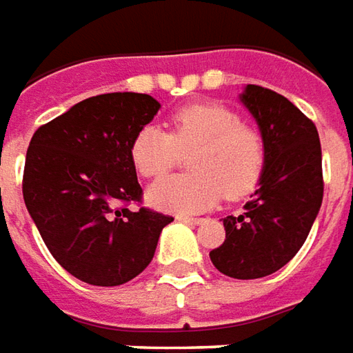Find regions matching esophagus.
I'll return each mask as SVG.
<instances>
[{
    "mask_svg": "<svg viewBox=\"0 0 353 353\" xmlns=\"http://www.w3.org/2000/svg\"><path fill=\"white\" fill-rule=\"evenodd\" d=\"M176 219H179V221H184V223H194V225L202 221V217H192V215H186V214L176 215Z\"/></svg>",
    "mask_w": 353,
    "mask_h": 353,
    "instance_id": "1",
    "label": "esophagus"
}]
</instances>
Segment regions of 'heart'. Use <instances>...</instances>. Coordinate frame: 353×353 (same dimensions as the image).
Returning a JSON list of instances; mask_svg holds the SVG:
<instances>
[{
	"instance_id": "b5f03b06",
	"label": "heart",
	"mask_w": 353,
	"mask_h": 353,
	"mask_svg": "<svg viewBox=\"0 0 353 353\" xmlns=\"http://www.w3.org/2000/svg\"><path fill=\"white\" fill-rule=\"evenodd\" d=\"M171 134L157 126H143L132 139L130 157L134 169L155 179L167 172L181 151L192 172L169 174L148 190L149 204L163 212L192 214L214 205L223 194L237 200L248 194L264 172L266 143L256 128L241 122V116L223 105L200 103L172 112Z\"/></svg>"
}]
</instances>
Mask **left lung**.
Instances as JSON below:
<instances>
[{
    "instance_id": "1",
    "label": "left lung",
    "mask_w": 353,
    "mask_h": 353,
    "mask_svg": "<svg viewBox=\"0 0 353 353\" xmlns=\"http://www.w3.org/2000/svg\"><path fill=\"white\" fill-rule=\"evenodd\" d=\"M239 99L259 124L266 165L243 214L223 219L225 241L210 259L229 278L256 280L303 247L323 204V153L314 124L285 97L247 85Z\"/></svg>"
}]
</instances>
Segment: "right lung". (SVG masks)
Listing matches in <instances>:
<instances>
[{"instance_id":"add662e5","label":"right lung","mask_w":353,"mask_h":353,"mask_svg":"<svg viewBox=\"0 0 353 353\" xmlns=\"http://www.w3.org/2000/svg\"><path fill=\"white\" fill-rule=\"evenodd\" d=\"M161 105L149 94L106 93L40 126L28 143L23 198L63 270L91 285H122L148 268L172 221L141 202L130 145Z\"/></svg>"}]
</instances>
